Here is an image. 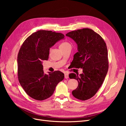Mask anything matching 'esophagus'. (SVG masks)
Listing matches in <instances>:
<instances>
[{
	"label": "esophagus",
	"instance_id": "esophagus-1",
	"mask_svg": "<svg viewBox=\"0 0 126 126\" xmlns=\"http://www.w3.org/2000/svg\"><path fill=\"white\" fill-rule=\"evenodd\" d=\"M64 78H65V79H68L69 78V75H68V74L64 73Z\"/></svg>",
	"mask_w": 126,
	"mask_h": 126
}]
</instances>
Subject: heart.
<instances>
[{"instance_id":"b5f03b06","label":"heart","mask_w":126,"mask_h":126,"mask_svg":"<svg viewBox=\"0 0 126 126\" xmlns=\"http://www.w3.org/2000/svg\"><path fill=\"white\" fill-rule=\"evenodd\" d=\"M70 43H68V42L67 41H64L63 42V43H61V44L60 45V48H64V47H66L68 46H70Z\"/></svg>"}]
</instances>
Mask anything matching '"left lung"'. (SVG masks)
Segmentation results:
<instances>
[{"instance_id":"left-lung-1","label":"left lung","mask_w":126,"mask_h":126,"mask_svg":"<svg viewBox=\"0 0 126 126\" xmlns=\"http://www.w3.org/2000/svg\"><path fill=\"white\" fill-rule=\"evenodd\" d=\"M66 36L78 45V51L71 62L72 67L82 68V74L71 73L70 79L77 80L78 86L72 91L78 99L86 100L97 93L107 74L109 63L108 51L102 38L93 30L83 28L67 33Z\"/></svg>"}]
</instances>
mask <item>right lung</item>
<instances>
[{"mask_svg": "<svg viewBox=\"0 0 126 126\" xmlns=\"http://www.w3.org/2000/svg\"><path fill=\"white\" fill-rule=\"evenodd\" d=\"M64 37L51 30H38L24 41L19 51L18 78L22 88L30 97L44 100L52 96L64 74L55 71L45 74L42 61L48 60L50 48Z\"/></svg>", "mask_w": 126, "mask_h": 126, "instance_id": "obj_1", "label": "right lung"}]
</instances>
